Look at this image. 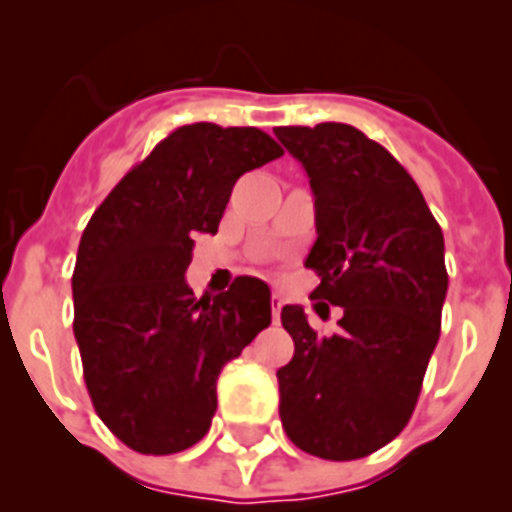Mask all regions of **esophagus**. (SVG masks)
<instances>
[{
  "instance_id": "obj_1",
  "label": "esophagus",
  "mask_w": 512,
  "mask_h": 512,
  "mask_svg": "<svg viewBox=\"0 0 512 512\" xmlns=\"http://www.w3.org/2000/svg\"><path fill=\"white\" fill-rule=\"evenodd\" d=\"M282 305H285L282 295H279V292H272V316H274V323H279V313H282Z\"/></svg>"
}]
</instances>
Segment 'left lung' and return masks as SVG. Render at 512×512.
<instances>
[{
	"label": "left lung",
	"instance_id": "1",
	"mask_svg": "<svg viewBox=\"0 0 512 512\" xmlns=\"http://www.w3.org/2000/svg\"><path fill=\"white\" fill-rule=\"evenodd\" d=\"M316 196L310 298L339 305L342 331L321 336L300 305L282 308L295 355L277 370L287 438L329 461L391 443L417 406L440 336L448 272L443 230L404 165L347 124L277 126Z\"/></svg>",
	"mask_w": 512,
	"mask_h": 512
}]
</instances>
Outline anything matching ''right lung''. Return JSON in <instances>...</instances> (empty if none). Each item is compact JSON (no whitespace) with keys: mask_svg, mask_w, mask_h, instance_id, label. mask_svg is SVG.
I'll return each mask as SVG.
<instances>
[{"mask_svg":"<svg viewBox=\"0 0 512 512\" xmlns=\"http://www.w3.org/2000/svg\"><path fill=\"white\" fill-rule=\"evenodd\" d=\"M285 150L256 126L170 131L87 222L72 274L74 339L95 412L131 451L168 456L207 435L217 375L272 323L269 287L214 300L186 285L194 238L217 233L243 173Z\"/></svg>","mask_w":512,"mask_h":512,"instance_id":"1","label":"right lung"}]
</instances>
